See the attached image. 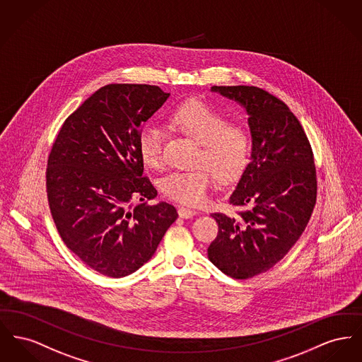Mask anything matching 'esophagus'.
Returning <instances> with one entry per match:
<instances>
[{"label":"esophagus","mask_w":362,"mask_h":362,"mask_svg":"<svg viewBox=\"0 0 362 362\" xmlns=\"http://www.w3.org/2000/svg\"><path fill=\"white\" fill-rule=\"evenodd\" d=\"M177 213H179V217H182V218H190L192 216H195V211H192V209H189V208H179L177 209Z\"/></svg>","instance_id":"esophagus-1"}]
</instances>
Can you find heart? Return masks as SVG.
<instances>
[{
    "mask_svg": "<svg viewBox=\"0 0 362 362\" xmlns=\"http://www.w3.org/2000/svg\"><path fill=\"white\" fill-rule=\"evenodd\" d=\"M172 128L199 144L197 165L192 170H175L161 180L163 192L176 202L198 205L205 201L213 176L221 185L235 182L246 170L252 139L246 128L230 123L214 107L190 100L175 107L168 117ZM165 132L148 126L139 135V154L145 165L161 168L164 164Z\"/></svg>",
    "mask_w": 362,
    "mask_h": 362,
    "instance_id": "1",
    "label": "heart"
}]
</instances>
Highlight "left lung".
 Masks as SVG:
<instances>
[{
	"label": "left lung",
	"mask_w": 362,
	"mask_h": 362,
	"mask_svg": "<svg viewBox=\"0 0 362 362\" xmlns=\"http://www.w3.org/2000/svg\"><path fill=\"white\" fill-rule=\"evenodd\" d=\"M246 109L252 161L230 204L234 214L212 213L218 234L208 257L226 275L249 279L271 269L296 245L316 205L312 146L296 115L255 86H213Z\"/></svg>",
	"instance_id": "1"
}]
</instances>
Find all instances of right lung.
<instances>
[{
  "mask_svg": "<svg viewBox=\"0 0 362 362\" xmlns=\"http://www.w3.org/2000/svg\"><path fill=\"white\" fill-rule=\"evenodd\" d=\"M170 97L158 86L107 85L90 95L60 129L47 158L46 192L66 247L109 277L148 262L177 218L144 176L139 135ZM139 199L134 209L130 204Z\"/></svg>",
  "mask_w": 362,
  "mask_h": 362,
  "instance_id": "1",
  "label": "right lung"
}]
</instances>
